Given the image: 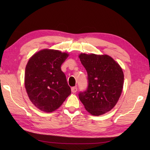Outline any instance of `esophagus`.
<instances>
[{"instance_id": "34e87169", "label": "esophagus", "mask_w": 150, "mask_h": 150, "mask_svg": "<svg viewBox=\"0 0 150 150\" xmlns=\"http://www.w3.org/2000/svg\"><path fill=\"white\" fill-rule=\"evenodd\" d=\"M71 90L72 93H76V92H77V87H72L71 89Z\"/></svg>"}]
</instances>
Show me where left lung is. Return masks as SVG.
Listing matches in <instances>:
<instances>
[{
    "instance_id": "left-lung-1",
    "label": "left lung",
    "mask_w": 150,
    "mask_h": 150,
    "mask_svg": "<svg viewBox=\"0 0 150 150\" xmlns=\"http://www.w3.org/2000/svg\"><path fill=\"white\" fill-rule=\"evenodd\" d=\"M82 64L88 73V87L79 93V99L92 115L111 110L122 93L124 73L120 66L108 55L81 53Z\"/></svg>"
}]
</instances>
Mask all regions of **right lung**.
<instances>
[{
  "label": "right lung",
  "instance_id": "add662e5",
  "mask_svg": "<svg viewBox=\"0 0 150 150\" xmlns=\"http://www.w3.org/2000/svg\"><path fill=\"white\" fill-rule=\"evenodd\" d=\"M69 53L44 49L31 56L26 64L24 85L30 101L44 112L51 113L61 106L71 94L60 66Z\"/></svg>",
  "mask_w": 150,
  "mask_h": 150
}]
</instances>
